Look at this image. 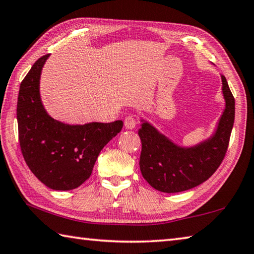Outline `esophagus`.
Segmentation results:
<instances>
[{
  "label": "esophagus",
  "mask_w": 254,
  "mask_h": 254,
  "mask_svg": "<svg viewBox=\"0 0 254 254\" xmlns=\"http://www.w3.org/2000/svg\"><path fill=\"white\" fill-rule=\"evenodd\" d=\"M135 126H136V120H135V118L131 116V114L124 119V127H126L127 128H130V130H132V128L135 127Z\"/></svg>",
  "instance_id": "34e87169"
}]
</instances>
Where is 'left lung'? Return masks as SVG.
<instances>
[{
	"label": "left lung",
	"mask_w": 254,
	"mask_h": 254,
	"mask_svg": "<svg viewBox=\"0 0 254 254\" xmlns=\"http://www.w3.org/2000/svg\"><path fill=\"white\" fill-rule=\"evenodd\" d=\"M222 79L226 109L215 134L192 147H181L168 140L150 123L138 130L142 142L140 170L150 185L163 192H180L206 182L220 166L229 145L235 122V98Z\"/></svg>",
	"instance_id": "obj_1"
}]
</instances>
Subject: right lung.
<instances>
[{"label":"right lung","instance_id":"add662e5","mask_svg":"<svg viewBox=\"0 0 254 254\" xmlns=\"http://www.w3.org/2000/svg\"><path fill=\"white\" fill-rule=\"evenodd\" d=\"M49 54L33 64L19 87L18 140L32 173L51 190H74L90 177L106 144L122 130L121 120L69 126L49 117L39 96V79Z\"/></svg>","mask_w":254,"mask_h":254}]
</instances>
